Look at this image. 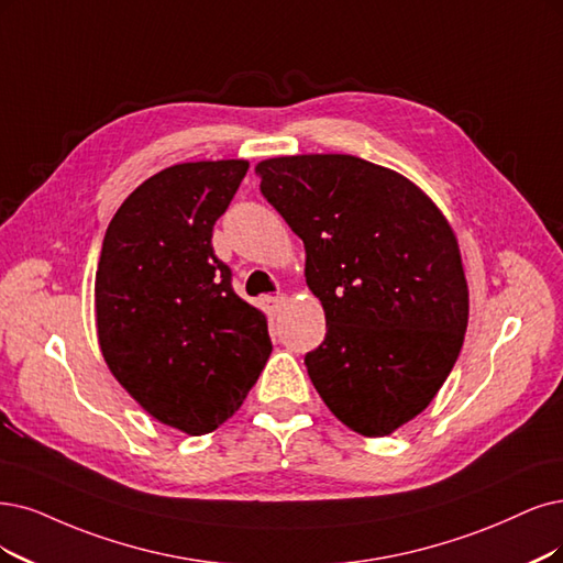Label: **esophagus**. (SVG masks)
<instances>
[{"instance_id":"esophagus-1","label":"esophagus","mask_w":563,"mask_h":563,"mask_svg":"<svg viewBox=\"0 0 563 563\" xmlns=\"http://www.w3.org/2000/svg\"><path fill=\"white\" fill-rule=\"evenodd\" d=\"M264 306H266V310L271 316H278L280 310H283V306H285V297L283 295H276V297H264Z\"/></svg>"}]
</instances>
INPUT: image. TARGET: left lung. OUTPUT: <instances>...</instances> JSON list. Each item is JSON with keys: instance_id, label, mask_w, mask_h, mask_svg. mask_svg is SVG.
<instances>
[{"instance_id": "left-lung-1", "label": "left lung", "mask_w": 563, "mask_h": 563, "mask_svg": "<svg viewBox=\"0 0 563 563\" xmlns=\"http://www.w3.org/2000/svg\"><path fill=\"white\" fill-rule=\"evenodd\" d=\"M255 174L303 241L324 308L310 383L345 427L389 435L433 401L464 345L468 285L448 218L404 174L355 155L271 157Z\"/></svg>"}]
</instances>
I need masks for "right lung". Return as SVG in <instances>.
I'll return each instance as SVG.
<instances>
[{
    "label": "right lung",
    "instance_id": "right-lung-1",
    "mask_svg": "<svg viewBox=\"0 0 563 563\" xmlns=\"http://www.w3.org/2000/svg\"><path fill=\"white\" fill-rule=\"evenodd\" d=\"M245 159L174 164L122 201L95 276L103 362L166 427L203 435L245 401L271 355L266 316L232 289L213 224Z\"/></svg>",
    "mask_w": 563,
    "mask_h": 563
}]
</instances>
